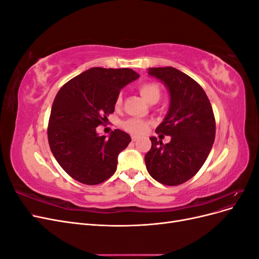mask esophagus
I'll return each mask as SVG.
<instances>
[{
  "mask_svg": "<svg viewBox=\"0 0 259 259\" xmlns=\"http://www.w3.org/2000/svg\"><path fill=\"white\" fill-rule=\"evenodd\" d=\"M138 136H132V140H133V142H137V140H138Z\"/></svg>",
  "mask_w": 259,
  "mask_h": 259,
  "instance_id": "34e87169",
  "label": "esophagus"
}]
</instances>
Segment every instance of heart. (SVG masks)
<instances>
[{
  "instance_id": "1",
  "label": "heart",
  "mask_w": 259,
  "mask_h": 259,
  "mask_svg": "<svg viewBox=\"0 0 259 259\" xmlns=\"http://www.w3.org/2000/svg\"><path fill=\"white\" fill-rule=\"evenodd\" d=\"M138 92L142 97L149 104L158 103L162 95V91L159 84L154 82H146L139 85ZM122 95H119L115 100V106L120 107L122 105ZM148 122L139 119H130L123 123V128L134 135H142L148 130Z\"/></svg>"
}]
</instances>
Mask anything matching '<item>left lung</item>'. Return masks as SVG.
Instances as JSON below:
<instances>
[{"label":"left lung","instance_id":"left-lung-1","mask_svg":"<svg viewBox=\"0 0 259 259\" xmlns=\"http://www.w3.org/2000/svg\"><path fill=\"white\" fill-rule=\"evenodd\" d=\"M149 75L162 81L170 96L169 108L155 130L170 142L151 137L145 155L148 173L166 186L186 183L198 173L213 147L216 123L206 94L189 75L173 67L149 68Z\"/></svg>","mask_w":259,"mask_h":259}]
</instances>
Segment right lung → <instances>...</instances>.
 Returning a JSON list of instances; mask_svg holds the SVG:
<instances>
[{
	"label": "right lung",
	"mask_w": 259,
	"mask_h": 259,
	"mask_svg": "<svg viewBox=\"0 0 259 259\" xmlns=\"http://www.w3.org/2000/svg\"><path fill=\"white\" fill-rule=\"evenodd\" d=\"M139 74L128 68H91L57 93L48 127L51 150L68 175L84 185H98L116 170L117 155L131 143L125 132L99 136L96 127L113 113L125 85Z\"/></svg>",
	"instance_id": "1"
}]
</instances>
